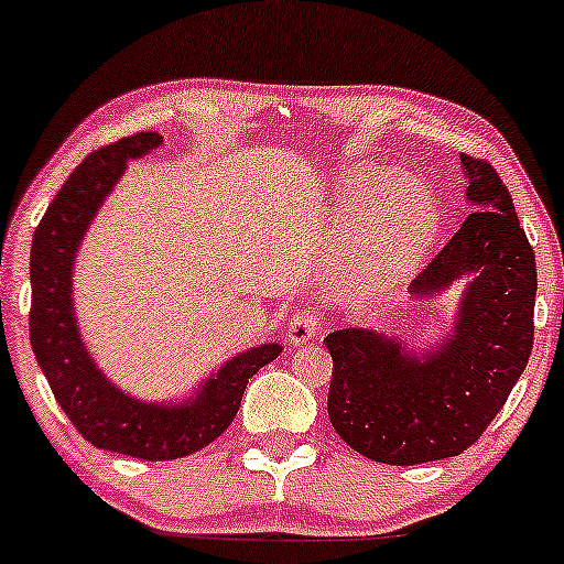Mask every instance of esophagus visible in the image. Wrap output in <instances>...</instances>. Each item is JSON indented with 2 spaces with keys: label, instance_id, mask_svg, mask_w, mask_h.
Returning <instances> with one entry per match:
<instances>
[{
  "label": "esophagus",
  "instance_id": "obj_1",
  "mask_svg": "<svg viewBox=\"0 0 564 564\" xmlns=\"http://www.w3.org/2000/svg\"><path fill=\"white\" fill-rule=\"evenodd\" d=\"M318 328H321V316L316 311L305 308L290 318L288 332H284V339H288V345L300 347V345H305V341H311L313 336L318 334Z\"/></svg>",
  "mask_w": 564,
  "mask_h": 564
}]
</instances>
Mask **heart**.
Returning <instances> with one entry per match:
<instances>
[{
    "mask_svg": "<svg viewBox=\"0 0 564 564\" xmlns=\"http://www.w3.org/2000/svg\"><path fill=\"white\" fill-rule=\"evenodd\" d=\"M433 194L420 178L393 171L362 173L349 186L341 240V282L349 295L380 297L420 267L437 236Z\"/></svg>",
    "mask_w": 564,
    "mask_h": 564,
    "instance_id": "heart-1",
    "label": "heart"
}]
</instances>
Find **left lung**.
Listing matches in <instances>:
<instances>
[{
    "mask_svg": "<svg viewBox=\"0 0 564 564\" xmlns=\"http://www.w3.org/2000/svg\"><path fill=\"white\" fill-rule=\"evenodd\" d=\"M460 163L474 212L412 280L414 295H435L471 274L451 339L430 357L362 328L324 339L334 360L328 420L378 464L460 456L506 406L531 357L536 256L495 167L464 152Z\"/></svg>",
    "mask_w": 564,
    "mask_h": 564,
    "instance_id": "1",
    "label": "left lung"
}]
</instances>
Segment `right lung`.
<instances>
[{
  "label": "right lung",
  "instance_id": "right-lung-1",
  "mask_svg": "<svg viewBox=\"0 0 564 564\" xmlns=\"http://www.w3.org/2000/svg\"><path fill=\"white\" fill-rule=\"evenodd\" d=\"M160 142L158 131H139L87 155L48 204L31 248V345L54 399L95 448L142 460L184 458L217 441L236 420L248 378L282 352L280 345H261L238 355L204 383L199 399L181 406L127 397L87 357L72 311L75 251L123 163Z\"/></svg>",
  "mask_w": 564,
  "mask_h": 564
}]
</instances>
